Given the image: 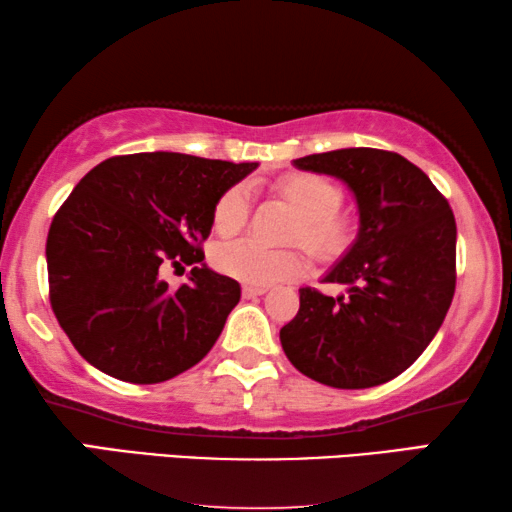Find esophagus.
<instances>
[{
    "label": "esophagus",
    "mask_w": 512,
    "mask_h": 512,
    "mask_svg": "<svg viewBox=\"0 0 512 512\" xmlns=\"http://www.w3.org/2000/svg\"><path fill=\"white\" fill-rule=\"evenodd\" d=\"M269 291V287H259V285H243V298H255L262 296Z\"/></svg>",
    "instance_id": "esophagus-1"
}]
</instances>
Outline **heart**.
Instances as JSON below:
<instances>
[{
    "label": "heart",
    "instance_id": "1",
    "mask_svg": "<svg viewBox=\"0 0 512 512\" xmlns=\"http://www.w3.org/2000/svg\"><path fill=\"white\" fill-rule=\"evenodd\" d=\"M275 191L298 214L289 239L300 241L312 255L335 259L344 255L358 237V221L342 212V189L316 173H294L275 182ZM248 218V191L227 189L214 205V230L221 237L237 234ZM214 266L246 285H273L303 273L305 259L294 248H264L255 241H232L214 250Z\"/></svg>",
    "mask_w": 512,
    "mask_h": 512
}]
</instances>
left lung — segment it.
<instances>
[{
    "instance_id": "left-lung-1",
    "label": "left lung",
    "mask_w": 512,
    "mask_h": 512,
    "mask_svg": "<svg viewBox=\"0 0 512 512\" xmlns=\"http://www.w3.org/2000/svg\"><path fill=\"white\" fill-rule=\"evenodd\" d=\"M353 191L360 230L326 282L332 298L300 289L298 314L280 330L294 367L337 389L383 385L437 335L456 291V218L424 170L396 152L346 148L294 159Z\"/></svg>"
}]
</instances>
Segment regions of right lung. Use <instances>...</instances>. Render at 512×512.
<instances>
[{"instance_id":"add662e5","label":"right lung","mask_w":512,"mask_h":512,"mask_svg":"<svg viewBox=\"0 0 512 512\" xmlns=\"http://www.w3.org/2000/svg\"><path fill=\"white\" fill-rule=\"evenodd\" d=\"M257 164L180 152L111 157L81 177L47 234L56 321L81 358L118 380L164 383L212 351L241 298L202 264L214 205ZM193 265L170 290L166 265Z\"/></svg>"}]
</instances>
